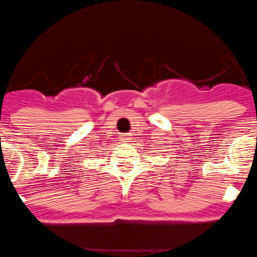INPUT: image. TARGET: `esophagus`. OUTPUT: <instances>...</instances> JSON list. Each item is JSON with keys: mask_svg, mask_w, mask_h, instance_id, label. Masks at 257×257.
<instances>
[{"mask_svg": "<svg viewBox=\"0 0 257 257\" xmlns=\"http://www.w3.org/2000/svg\"><path fill=\"white\" fill-rule=\"evenodd\" d=\"M121 138L123 141H128L131 139V135L130 134H123V135H121Z\"/></svg>", "mask_w": 257, "mask_h": 257, "instance_id": "esophagus-1", "label": "esophagus"}]
</instances>
